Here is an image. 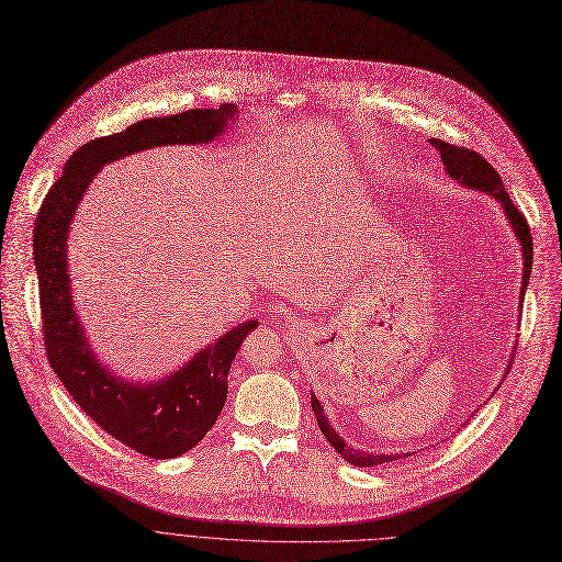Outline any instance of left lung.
<instances>
[{
  "label": "left lung",
  "mask_w": 562,
  "mask_h": 562,
  "mask_svg": "<svg viewBox=\"0 0 562 562\" xmlns=\"http://www.w3.org/2000/svg\"><path fill=\"white\" fill-rule=\"evenodd\" d=\"M431 145L440 151V158H442V165H445V172L458 181L460 186L465 188H472V190H479V192H487L492 200H497L499 206L504 209L506 213V220L510 222V228L515 231V238L521 247V260H524V274H521V302H524V292H526V285H529V279H531V266H533V240H531V228L529 224H526L521 211L513 204V200L508 196L504 183H502V177L497 175V170L490 168V162L472 151V149H465V147H456V145H449L445 140H431ZM515 358V356H513ZM513 362V360H510ZM510 370V368H508ZM311 406H313V413L317 417V426L319 431L324 434V438L331 442V447L347 460V463L356 465V468H374V465H383V463H390V460H400L402 456H411V453H394V456H387V453H366V451H358L349 445H345V440L334 431L331 428V422H328V417L324 415V408L319 404V400L315 397V394H311Z\"/></svg>",
  "instance_id": "8db88e82"
}]
</instances>
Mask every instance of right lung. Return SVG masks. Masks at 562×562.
Returning a JSON list of instances; mask_svg holds the SVG:
<instances>
[{"label": "right lung", "instance_id": "1", "mask_svg": "<svg viewBox=\"0 0 562 562\" xmlns=\"http://www.w3.org/2000/svg\"><path fill=\"white\" fill-rule=\"evenodd\" d=\"M238 106L192 109L170 117H149L120 134L79 147L49 188L33 228V258L41 285L47 360L79 408L122 445L149 458H177L200 442L226 402V376L256 319L231 328L196 351L183 368L151 383H131L99 362L72 304L68 277V234L77 206L102 165L162 145L215 140Z\"/></svg>", "mask_w": 562, "mask_h": 562}]
</instances>
